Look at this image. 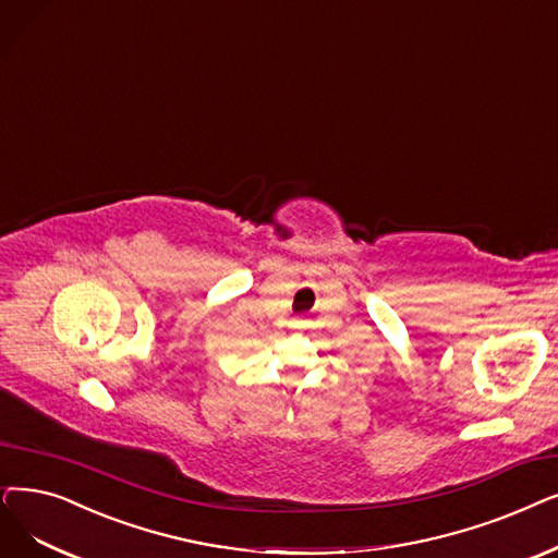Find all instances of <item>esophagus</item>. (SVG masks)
<instances>
[{
	"mask_svg": "<svg viewBox=\"0 0 558 558\" xmlns=\"http://www.w3.org/2000/svg\"><path fill=\"white\" fill-rule=\"evenodd\" d=\"M292 326H294V328H299V326H301V324H299V322H294V324H292Z\"/></svg>",
	"mask_w": 558,
	"mask_h": 558,
	"instance_id": "obj_1",
	"label": "esophagus"
}]
</instances>
